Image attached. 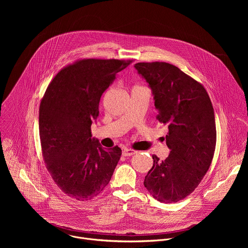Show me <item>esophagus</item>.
Returning <instances> with one entry per match:
<instances>
[{
	"instance_id": "esophagus-1",
	"label": "esophagus",
	"mask_w": 248,
	"mask_h": 248,
	"mask_svg": "<svg viewBox=\"0 0 248 248\" xmlns=\"http://www.w3.org/2000/svg\"><path fill=\"white\" fill-rule=\"evenodd\" d=\"M135 154H137V151H135V150H133V149H125V150L122 152V155H123L124 156H131V155H135Z\"/></svg>"
}]
</instances>
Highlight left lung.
Wrapping results in <instances>:
<instances>
[{"label":"left lung","instance_id":"left-lung-1","mask_svg":"<svg viewBox=\"0 0 248 248\" xmlns=\"http://www.w3.org/2000/svg\"><path fill=\"white\" fill-rule=\"evenodd\" d=\"M135 68L153 90L156 119L168 125L171 150L163 160L153 155L144 186L160 202H177L194 192L211 165L217 141L212 103L202 84L172 64L142 62Z\"/></svg>","mask_w":248,"mask_h":248}]
</instances>
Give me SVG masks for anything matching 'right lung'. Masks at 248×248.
<instances>
[{"mask_svg": "<svg viewBox=\"0 0 248 248\" xmlns=\"http://www.w3.org/2000/svg\"><path fill=\"white\" fill-rule=\"evenodd\" d=\"M133 60L79 59L51 80L39 108V134L46 167L70 198L89 201L102 192L120 159L121 149H103L92 140V121L102 93Z\"/></svg>", "mask_w": 248, "mask_h": 248, "instance_id": "1", "label": "right lung"}]
</instances>
